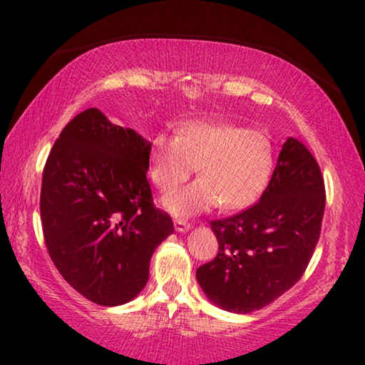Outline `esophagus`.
<instances>
[{"label": "esophagus", "instance_id": "obj_1", "mask_svg": "<svg viewBox=\"0 0 365 365\" xmlns=\"http://www.w3.org/2000/svg\"><path fill=\"white\" fill-rule=\"evenodd\" d=\"M174 227H176L178 232H187L189 229H191V224L186 222V221H181V219H178V221H174Z\"/></svg>", "mask_w": 365, "mask_h": 365}]
</instances>
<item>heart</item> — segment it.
Returning <instances> with one entry per match:
<instances>
[{"mask_svg": "<svg viewBox=\"0 0 365 365\" xmlns=\"http://www.w3.org/2000/svg\"><path fill=\"white\" fill-rule=\"evenodd\" d=\"M153 182L168 192L199 168V181L168 194L164 207L174 216L211 211H242L259 201L272 178L274 144L267 133L234 123L194 119L178 136L159 133L151 143Z\"/></svg>", "mask_w": 365, "mask_h": 365, "instance_id": "1", "label": "heart"}]
</instances>
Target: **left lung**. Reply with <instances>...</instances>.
<instances>
[{
    "label": "left lung",
    "instance_id": "8db88e82",
    "mask_svg": "<svg viewBox=\"0 0 365 365\" xmlns=\"http://www.w3.org/2000/svg\"><path fill=\"white\" fill-rule=\"evenodd\" d=\"M324 207L319 164L301 141L289 138L259 202L211 222L219 252L196 271L206 297L224 311L249 314L287 292L311 261Z\"/></svg>",
    "mask_w": 365,
    "mask_h": 365
}]
</instances>
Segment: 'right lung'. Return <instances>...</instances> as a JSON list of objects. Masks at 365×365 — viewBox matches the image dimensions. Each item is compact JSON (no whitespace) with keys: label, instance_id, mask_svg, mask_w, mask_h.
<instances>
[{"label":"right lung","instance_id":"right-lung-1","mask_svg":"<svg viewBox=\"0 0 365 365\" xmlns=\"http://www.w3.org/2000/svg\"><path fill=\"white\" fill-rule=\"evenodd\" d=\"M151 143L98 108L69 121L43 171L41 222L49 257L69 286L99 306L133 301L153 252L174 232L153 204Z\"/></svg>","mask_w":365,"mask_h":365}]
</instances>
